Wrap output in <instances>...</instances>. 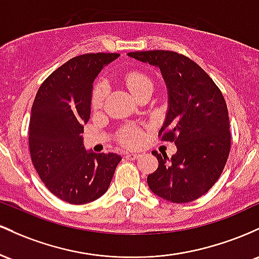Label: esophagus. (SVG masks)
<instances>
[{
    "mask_svg": "<svg viewBox=\"0 0 259 259\" xmlns=\"http://www.w3.org/2000/svg\"><path fill=\"white\" fill-rule=\"evenodd\" d=\"M139 154L138 153H127L126 154V159L127 160H136V159L139 158Z\"/></svg>",
    "mask_w": 259,
    "mask_h": 259,
    "instance_id": "obj_1",
    "label": "esophagus"
}]
</instances>
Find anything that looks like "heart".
Returning <instances> with one entry per match:
<instances>
[{"mask_svg": "<svg viewBox=\"0 0 259 259\" xmlns=\"http://www.w3.org/2000/svg\"><path fill=\"white\" fill-rule=\"evenodd\" d=\"M124 80H126L127 87H128L130 92L132 93L133 95H137L138 93H141L144 88L153 85V80L150 79L145 73H142V72H130V73L126 74L124 77ZM107 87L106 83L104 80H100L95 84L94 91H93V97H92V104L94 107H99L103 104L104 98L106 95ZM121 139L126 145H130V147H133V145H137L142 139V135L138 130L136 128H126L122 132Z\"/></svg>", "mask_w": 259, "mask_h": 259, "instance_id": "obj_1", "label": "heart"}]
</instances>
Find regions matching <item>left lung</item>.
<instances>
[{
    "label": "left lung",
    "instance_id": "8db88e82",
    "mask_svg": "<svg viewBox=\"0 0 259 259\" xmlns=\"http://www.w3.org/2000/svg\"><path fill=\"white\" fill-rule=\"evenodd\" d=\"M160 69L167 89V111L159 136L175 142L171 158L152 152L159 166L148 176L158 197L188 203L207 193L222 175L230 153L228 107L220 89L188 57L174 51L128 52Z\"/></svg>",
    "mask_w": 259,
    "mask_h": 259
}]
</instances>
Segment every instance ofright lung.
<instances>
[{
    "label": "right lung",
    "instance_id": "obj_1",
    "mask_svg": "<svg viewBox=\"0 0 259 259\" xmlns=\"http://www.w3.org/2000/svg\"><path fill=\"white\" fill-rule=\"evenodd\" d=\"M118 56L99 52L67 61L40 85L31 106V161L49 191L71 204L100 198L122 159L85 150L82 136L91 118L93 83Z\"/></svg>",
    "mask_w": 259,
    "mask_h": 259
}]
</instances>
